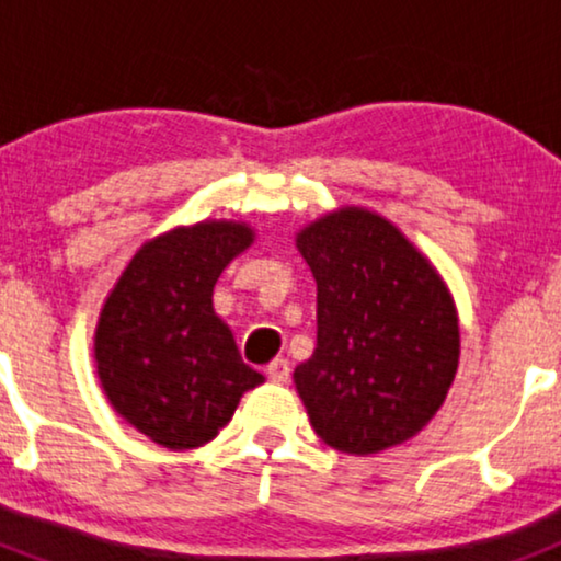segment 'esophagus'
Here are the masks:
<instances>
[{"mask_svg":"<svg viewBox=\"0 0 561 561\" xmlns=\"http://www.w3.org/2000/svg\"><path fill=\"white\" fill-rule=\"evenodd\" d=\"M266 376H270L275 385H286L291 376V365L289 359H272L270 365H266Z\"/></svg>","mask_w":561,"mask_h":561,"instance_id":"esophagus-1","label":"esophagus"}]
</instances>
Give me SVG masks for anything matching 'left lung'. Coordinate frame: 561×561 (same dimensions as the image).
<instances>
[{
	"instance_id": "8db88e82",
	"label": "left lung",
	"mask_w": 561,
	"mask_h": 561,
	"mask_svg": "<svg viewBox=\"0 0 561 561\" xmlns=\"http://www.w3.org/2000/svg\"><path fill=\"white\" fill-rule=\"evenodd\" d=\"M297 250L317 280V348L295 368L314 433L348 455L413 438L458 370L447 284L399 227L362 207L311 221Z\"/></svg>"
}]
</instances>
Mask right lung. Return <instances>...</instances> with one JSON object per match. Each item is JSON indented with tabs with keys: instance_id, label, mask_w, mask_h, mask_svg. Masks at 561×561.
I'll return each instance as SVG.
<instances>
[{
	"instance_id": "obj_1",
	"label": "right lung",
	"mask_w": 561,
	"mask_h": 561,
	"mask_svg": "<svg viewBox=\"0 0 561 561\" xmlns=\"http://www.w3.org/2000/svg\"><path fill=\"white\" fill-rule=\"evenodd\" d=\"M255 232L236 221H199L137 250L108 291L95 331V362L112 408L165 449L219 435L252 370L213 311V286Z\"/></svg>"
}]
</instances>
